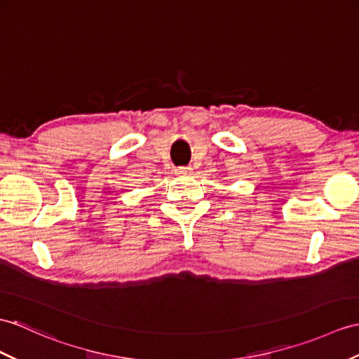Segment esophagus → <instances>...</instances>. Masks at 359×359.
Returning <instances> with one entry per match:
<instances>
[{
  "mask_svg": "<svg viewBox=\"0 0 359 359\" xmlns=\"http://www.w3.org/2000/svg\"><path fill=\"white\" fill-rule=\"evenodd\" d=\"M176 174L180 177H189L193 176V168H189V166H180V168L176 170Z\"/></svg>",
  "mask_w": 359,
  "mask_h": 359,
  "instance_id": "esophagus-1",
  "label": "esophagus"
}]
</instances>
